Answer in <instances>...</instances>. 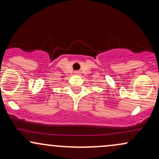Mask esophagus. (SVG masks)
<instances>
[{
	"label": "esophagus",
	"mask_w": 159,
	"mask_h": 159,
	"mask_svg": "<svg viewBox=\"0 0 159 159\" xmlns=\"http://www.w3.org/2000/svg\"><path fill=\"white\" fill-rule=\"evenodd\" d=\"M75 74L78 75V72H75Z\"/></svg>",
	"instance_id": "esophagus-1"
}]
</instances>
